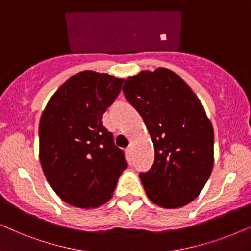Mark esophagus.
Listing matches in <instances>:
<instances>
[{"mask_svg": "<svg viewBox=\"0 0 251 251\" xmlns=\"http://www.w3.org/2000/svg\"><path fill=\"white\" fill-rule=\"evenodd\" d=\"M132 148H133L132 144H129V146H128V147H127V151H132Z\"/></svg>", "mask_w": 251, "mask_h": 251, "instance_id": "esophagus-1", "label": "esophagus"}]
</instances>
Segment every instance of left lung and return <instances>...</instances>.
Masks as SVG:
<instances>
[{"mask_svg":"<svg viewBox=\"0 0 251 251\" xmlns=\"http://www.w3.org/2000/svg\"><path fill=\"white\" fill-rule=\"evenodd\" d=\"M123 91L154 144L153 167L140 174L146 195L164 208L191 202L214 163L213 126L201 102L183 78L163 67L126 78Z\"/></svg>","mask_w":251,"mask_h":251,"instance_id":"left-lung-1","label":"left lung"}]
</instances>
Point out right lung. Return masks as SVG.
Segmentation results:
<instances>
[{
    "label": "right lung",
    "instance_id": "add662e5",
    "mask_svg": "<svg viewBox=\"0 0 251 251\" xmlns=\"http://www.w3.org/2000/svg\"><path fill=\"white\" fill-rule=\"evenodd\" d=\"M124 78L83 71L60 85L39 123V160L54 192L67 204L96 208L107 202L127 168L103 125Z\"/></svg>",
    "mask_w": 251,
    "mask_h": 251
}]
</instances>
